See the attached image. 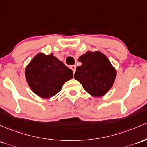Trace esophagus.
Masks as SVG:
<instances>
[{
	"mask_svg": "<svg viewBox=\"0 0 147 147\" xmlns=\"http://www.w3.org/2000/svg\"><path fill=\"white\" fill-rule=\"evenodd\" d=\"M70 69L72 70L73 73H75V70H76V66H75V65H71L70 66Z\"/></svg>",
	"mask_w": 147,
	"mask_h": 147,
	"instance_id": "34e87169",
	"label": "esophagus"
}]
</instances>
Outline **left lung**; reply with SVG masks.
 <instances>
[{"instance_id": "obj_1", "label": "left lung", "mask_w": 147, "mask_h": 147, "mask_svg": "<svg viewBox=\"0 0 147 147\" xmlns=\"http://www.w3.org/2000/svg\"><path fill=\"white\" fill-rule=\"evenodd\" d=\"M82 65L78 66L75 79L80 82L84 89L91 96H104L113 86L117 70L102 52L86 51L79 57Z\"/></svg>"}]
</instances>
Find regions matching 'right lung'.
Listing matches in <instances>:
<instances>
[{"label":"right lung","mask_w":147,"mask_h":147,"mask_svg":"<svg viewBox=\"0 0 147 147\" xmlns=\"http://www.w3.org/2000/svg\"><path fill=\"white\" fill-rule=\"evenodd\" d=\"M25 77L33 93L42 98H50L73 78V72L52 53L49 55L39 53L27 65Z\"/></svg>","instance_id":"right-lung-1"}]
</instances>
